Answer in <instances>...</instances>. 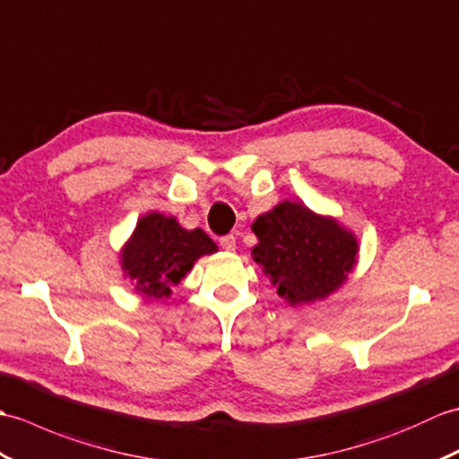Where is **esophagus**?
Instances as JSON below:
<instances>
[{"label":"esophagus","mask_w":459,"mask_h":459,"mask_svg":"<svg viewBox=\"0 0 459 459\" xmlns=\"http://www.w3.org/2000/svg\"><path fill=\"white\" fill-rule=\"evenodd\" d=\"M220 246L226 251H236V238H233L231 233H230V236H223L220 239Z\"/></svg>","instance_id":"1"}]
</instances>
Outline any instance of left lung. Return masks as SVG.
<instances>
[{
	"label": "left lung",
	"mask_w": 459,
	"mask_h": 459,
	"mask_svg": "<svg viewBox=\"0 0 459 459\" xmlns=\"http://www.w3.org/2000/svg\"><path fill=\"white\" fill-rule=\"evenodd\" d=\"M251 230L259 239L253 259L292 307L322 300L340 289L358 261L353 233L299 202L277 204Z\"/></svg>",
	"instance_id": "left-lung-1"
}]
</instances>
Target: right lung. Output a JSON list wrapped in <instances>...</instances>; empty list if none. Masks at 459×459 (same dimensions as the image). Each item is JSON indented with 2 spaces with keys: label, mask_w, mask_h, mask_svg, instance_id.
Masks as SVG:
<instances>
[{
  "label": "right lung",
  "mask_w": 459,
  "mask_h": 459,
  "mask_svg": "<svg viewBox=\"0 0 459 459\" xmlns=\"http://www.w3.org/2000/svg\"><path fill=\"white\" fill-rule=\"evenodd\" d=\"M216 251V243L200 228L188 231L175 218L151 212L137 221L121 249V269L137 292L159 300L170 297V289L185 279L195 261Z\"/></svg>",
  "instance_id": "1"
}]
</instances>
